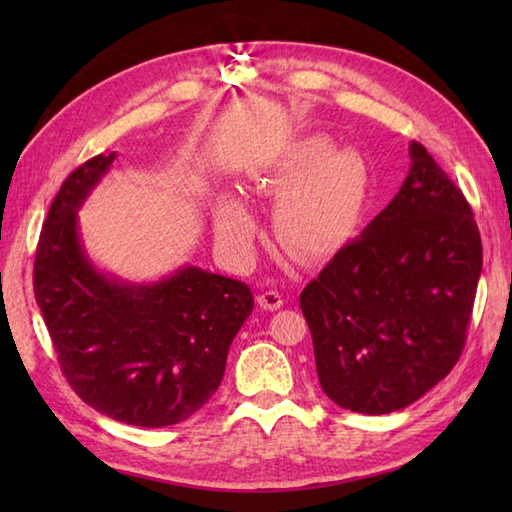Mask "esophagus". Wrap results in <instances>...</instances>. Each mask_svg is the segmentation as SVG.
Wrapping results in <instances>:
<instances>
[{"mask_svg":"<svg viewBox=\"0 0 512 512\" xmlns=\"http://www.w3.org/2000/svg\"><path fill=\"white\" fill-rule=\"evenodd\" d=\"M257 303H259V306H262L264 310L273 312V310H279L281 306H284V297H281L277 290H266V292H262V295L257 297Z\"/></svg>","mask_w":512,"mask_h":512,"instance_id":"obj_1","label":"esophagus"}]
</instances>
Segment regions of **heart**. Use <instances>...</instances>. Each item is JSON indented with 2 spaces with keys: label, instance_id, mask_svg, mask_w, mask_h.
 <instances>
[{
  "label": "heart",
  "instance_id": "heart-1",
  "mask_svg": "<svg viewBox=\"0 0 512 512\" xmlns=\"http://www.w3.org/2000/svg\"><path fill=\"white\" fill-rule=\"evenodd\" d=\"M255 184L275 195L273 231L279 246L301 264H319L339 253L361 222L369 167L356 149L336 147L332 138L312 134L290 143ZM213 226L228 253L248 255L257 224L237 195L217 198Z\"/></svg>",
  "mask_w": 512,
  "mask_h": 512
}]
</instances>
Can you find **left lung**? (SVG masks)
<instances>
[{
    "label": "left lung",
    "instance_id": "obj_1",
    "mask_svg": "<svg viewBox=\"0 0 512 512\" xmlns=\"http://www.w3.org/2000/svg\"><path fill=\"white\" fill-rule=\"evenodd\" d=\"M409 156L396 198L299 297L323 391L369 416L411 405L451 372L482 273L464 193L416 140Z\"/></svg>",
    "mask_w": 512,
    "mask_h": 512
}]
</instances>
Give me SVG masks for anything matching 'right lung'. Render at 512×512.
Returning <instances> with one entry per match:
<instances>
[{"mask_svg":"<svg viewBox=\"0 0 512 512\" xmlns=\"http://www.w3.org/2000/svg\"><path fill=\"white\" fill-rule=\"evenodd\" d=\"M114 158L83 162L52 200L35 253V299L76 396L118 422L169 427L220 387L228 347L255 301L242 281L198 266L147 286L92 266L76 211Z\"/></svg>","mask_w":512,"mask_h":512,"instance_id":"obj_1","label":"right lung"}]
</instances>
